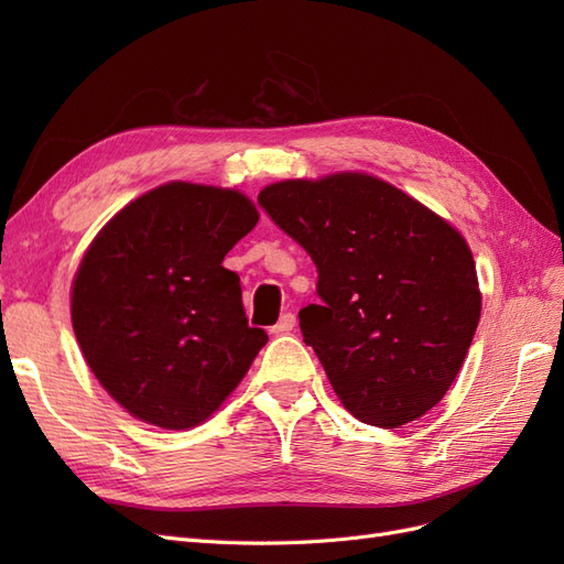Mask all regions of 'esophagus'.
<instances>
[{"instance_id": "obj_1", "label": "esophagus", "mask_w": 564, "mask_h": 564, "mask_svg": "<svg viewBox=\"0 0 564 564\" xmlns=\"http://www.w3.org/2000/svg\"><path fill=\"white\" fill-rule=\"evenodd\" d=\"M296 327V317L292 315V313H284L282 317H280V322L275 324V327H270V334H289Z\"/></svg>"}]
</instances>
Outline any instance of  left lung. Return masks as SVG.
Here are the masks:
<instances>
[{
    "mask_svg": "<svg viewBox=\"0 0 564 564\" xmlns=\"http://www.w3.org/2000/svg\"><path fill=\"white\" fill-rule=\"evenodd\" d=\"M259 204L317 268L319 303L299 313L301 332L348 412L379 429L431 412L482 308L460 232L367 174L272 183Z\"/></svg>",
    "mask_w": 564,
    "mask_h": 564,
    "instance_id": "obj_1",
    "label": "left lung"
}]
</instances>
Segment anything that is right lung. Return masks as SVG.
<instances>
[{
    "label": "right lung",
    "mask_w": 564,
    "mask_h": 564,
    "mask_svg": "<svg viewBox=\"0 0 564 564\" xmlns=\"http://www.w3.org/2000/svg\"><path fill=\"white\" fill-rule=\"evenodd\" d=\"M259 224L249 197L166 183L96 235L73 282V329L110 398L183 431L245 379L268 334L249 327L226 253Z\"/></svg>",
    "instance_id": "obj_1"
}]
</instances>
